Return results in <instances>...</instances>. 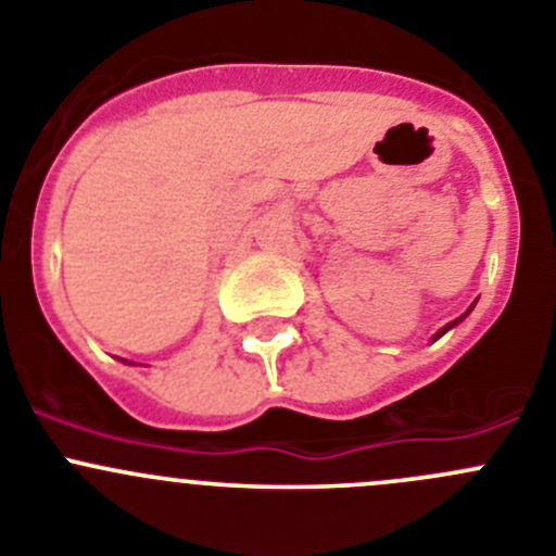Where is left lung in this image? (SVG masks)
Wrapping results in <instances>:
<instances>
[{
	"mask_svg": "<svg viewBox=\"0 0 556 556\" xmlns=\"http://www.w3.org/2000/svg\"><path fill=\"white\" fill-rule=\"evenodd\" d=\"M475 304H477V302H475ZM475 304H471V307H475ZM471 307H469V309H466V313H464V315H460V318H455V320H453V324H447V326H444V329H439V331H435V334H433V340H430V342H435V340H439V337H442V334H447V331H450V329H453V326H458V324H460V320H464V318H466V315H469V313H471Z\"/></svg>",
	"mask_w": 556,
	"mask_h": 556,
	"instance_id": "obj_1",
	"label": "left lung"
}]
</instances>
